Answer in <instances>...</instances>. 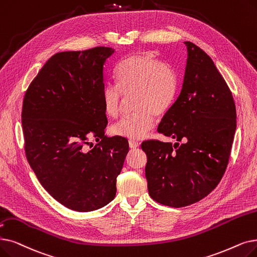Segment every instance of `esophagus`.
I'll use <instances>...</instances> for the list:
<instances>
[{"label":"esophagus","mask_w":257,"mask_h":257,"mask_svg":"<svg viewBox=\"0 0 257 257\" xmlns=\"http://www.w3.org/2000/svg\"><path fill=\"white\" fill-rule=\"evenodd\" d=\"M139 146H140V144H139L137 141H135V140H129V147H130L131 149L138 148Z\"/></svg>","instance_id":"obj_1"}]
</instances>
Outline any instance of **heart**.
<instances>
[{
  "instance_id": "obj_1",
  "label": "heart",
  "mask_w": 257,
  "mask_h": 257,
  "mask_svg": "<svg viewBox=\"0 0 257 257\" xmlns=\"http://www.w3.org/2000/svg\"><path fill=\"white\" fill-rule=\"evenodd\" d=\"M116 84L106 83L102 89L105 113L119 114L124 95L131 93L136 110L111 126V135L139 140L146 137L155 125V115L166 113L173 105L180 77L173 66L163 63L151 52H142L122 60L115 69Z\"/></svg>"
}]
</instances>
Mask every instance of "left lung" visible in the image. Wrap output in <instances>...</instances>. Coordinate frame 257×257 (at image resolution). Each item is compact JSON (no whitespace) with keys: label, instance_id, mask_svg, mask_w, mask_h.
Returning a JSON list of instances; mask_svg holds the SVG:
<instances>
[{"label":"left lung","instance_id":"8db88e82","mask_svg":"<svg viewBox=\"0 0 257 257\" xmlns=\"http://www.w3.org/2000/svg\"><path fill=\"white\" fill-rule=\"evenodd\" d=\"M187 46L183 87L158 131L175 143L143 142L150 196L181 208L206 197L220 182L236 129L230 89L209 55L191 42Z\"/></svg>","mask_w":257,"mask_h":257}]
</instances>
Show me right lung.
<instances>
[{
	"mask_svg": "<svg viewBox=\"0 0 257 257\" xmlns=\"http://www.w3.org/2000/svg\"><path fill=\"white\" fill-rule=\"evenodd\" d=\"M113 53L110 47L55 53L24 96L27 161L44 189L74 211L97 210L114 198L129 151L125 138L104 132V65Z\"/></svg>",
	"mask_w": 257,
	"mask_h": 257,
	"instance_id": "add662e5",
	"label": "right lung"
}]
</instances>
